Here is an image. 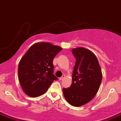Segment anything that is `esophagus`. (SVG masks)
Instances as JSON below:
<instances>
[{"instance_id":"1","label":"esophagus","mask_w":121,"mask_h":121,"mask_svg":"<svg viewBox=\"0 0 121 121\" xmlns=\"http://www.w3.org/2000/svg\"><path fill=\"white\" fill-rule=\"evenodd\" d=\"M64 78H65V75H63V76H62L61 77V78H59V79H60V80H63V79Z\"/></svg>"}]
</instances>
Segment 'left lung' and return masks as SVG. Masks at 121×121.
I'll list each match as a JSON object with an SVG mask.
<instances>
[{
	"label": "left lung",
	"mask_w": 121,
	"mask_h": 121,
	"mask_svg": "<svg viewBox=\"0 0 121 121\" xmlns=\"http://www.w3.org/2000/svg\"><path fill=\"white\" fill-rule=\"evenodd\" d=\"M76 63L72 74L70 87L63 88L66 101L79 107L90 102L97 93L102 80V72L97 58L88 49L73 48Z\"/></svg>",
	"instance_id": "1"
}]
</instances>
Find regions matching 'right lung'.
I'll return each instance as SVG.
<instances>
[{"mask_svg":"<svg viewBox=\"0 0 121 121\" xmlns=\"http://www.w3.org/2000/svg\"><path fill=\"white\" fill-rule=\"evenodd\" d=\"M62 49L49 42H37L23 55L19 62L18 74L21 88L28 96H40L57 79L53 74L52 62Z\"/></svg>","mask_w":121,"mask_h":121,"instance_id":"add662e5","label":"right lung"}]
</instances>
